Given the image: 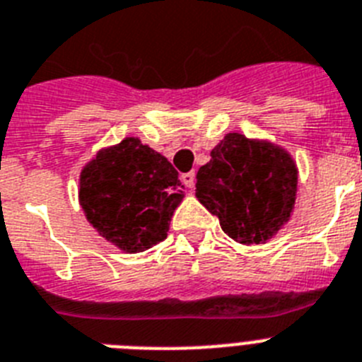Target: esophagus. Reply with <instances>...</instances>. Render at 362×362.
I'll use <instances>...</instances> for the list:
<instances>
[{
    "instance_id": "34e87169",
    "label": "esophagus",
    "mask_w": 362,
    "mask_h": 362,
    "mask_svg": "<svg viewBox=\"0 0 362 362\" xmlns=\"http://www.w3.org/2000/svg\"><path fill=\"white\" fill-rule=\"evenodd\" d=\"M182 182H184L185 187H194V173H184V175H182Z\"/></svg>"
}]
</instances>
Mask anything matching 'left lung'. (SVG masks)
Here are the masks:
<instances>
[{"instance_id": "1", "label": "left lung", "mask_w": 362, "mask_h": 362, "mask_svg": "<svg viewBox=\"0 0 362 362\" xmlns=\"http://www.w3.org/2000/svg\"><path fill=\"white\" fill-rule=\"evenodd\" d=\"M297 168L281 147L229 133L197 173V199L240 244H264L288 222Z\"/></svg>"}]
</instances>
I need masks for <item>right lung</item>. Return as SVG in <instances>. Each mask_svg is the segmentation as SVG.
Wrapping results in <instances>:
<instances>
[{
    "mask_svg": "<svg viewBox=\"0 0 362 362\" xmlns=\"http://www.w3.org/2000/svg\"><path fill=\"white\" fill-rule=\"evenodd\" d=\"M184 185L168 158L138 138L100 151L80 177V204L103 238L127 253L165 240Z\"/></svg>",
    "mask_w": 362,
    "mask_h": 362,
    "instance_id": "obj_1",
    "label": "right lung"
}]
</instances>
